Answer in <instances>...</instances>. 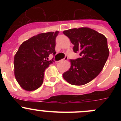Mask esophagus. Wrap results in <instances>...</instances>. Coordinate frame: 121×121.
Instances as JSON below:
<instances>
[{
	"label": "esophagus",
	"instance_id": "34e87169",
	"mask_svg": "<svg viewBox=\"0 0 121 121\" xmlns=\"http://www.w3.org/2000/svg\"><path fill=\"white\" fill-rule=\"evenodd\" d=\"M68 60V57L67 56H65V58H64V59H62V60H61V61H61V62H63V61H67Z\"/></svg>",
	"mask_w": 121,
	"mask_h": 121
}]
</instances>
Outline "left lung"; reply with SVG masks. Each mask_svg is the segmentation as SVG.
Returning a JSON list of instances; mask_svg holds the SVG:
<instances>
[{"label":"left lung","mask_w":121,"mask_h":121,"mask_svg":"<svg viewBox=\"0 0 121 121\" xmlns=\"http://www.w3.org/2000/svg\"><path fill=\"white\" fill-rule=\"evenodd\" d=\"M74 45V53L80 57L71 60V67L63 74L71 85L88 83L101 73L109 56L107 39L102 34L87 27L73 29L63 31Z\"/></svg>","instance_id":"8db88e82"}]
</instances>
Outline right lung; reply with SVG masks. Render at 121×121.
I'll use <instances>...</instances> for the list:
<instances>
[{
	"label": "right lung",
	"mask_w": 121,
	"mask_h": 121,
	"mask_svg": "<svg viewBox=\"0 0 121 121\" xmlns=\"http://www.w3.org/2000/svg\"><path fill=\"white\" fill-rule=\"evenodd\" d=\"M59 31L39 34L23 42L14 56V75L24 90H37L43 82L45 69L54 62L47 61L56 54V39Z\"/></svg>",
	"instance_id": "obj_1"
}]
</instances>
